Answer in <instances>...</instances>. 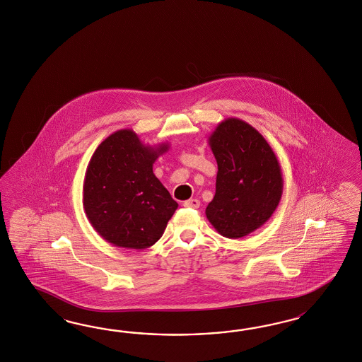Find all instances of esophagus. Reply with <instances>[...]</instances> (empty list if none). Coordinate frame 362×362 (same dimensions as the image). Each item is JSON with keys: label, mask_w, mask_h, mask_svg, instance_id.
I'll return each instance as SVG.
<instances>
[{"label": "esophagus", "mask_w": 362, "mask_h": 362, "mask_svg": "<svg viewBox=\"0 0 362 362\" xmlns=\"http://www.w3.org/2000/svg\"><path fill=\"white\" fill-rule=\"evenodd\" d=\"M184 206L192 207V209H198L199 207V201L196 198H192V199H187L184 202Z\"/></svg>", "instance_id": "34e87169"}]
</instances>
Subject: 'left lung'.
<instances>
[{
	"label": "left lung",
	"mask_w": 362,
	"mask_h": 362,
	"mask_svg": "<svg viewBox=\"0 0 362 362\" xmlns=\"http://www.w3.org/2000/svg\"><path fill=\"white\" fill-rule=\"evenodd\" d=\"M217 160L216 194L209 222L223 237L238 239L263 226L283 194L279 161L267 140L246 122L228 117L209 136Z\"/></svg>",
	"instance_id": "8db88e82"
}]
</instances>
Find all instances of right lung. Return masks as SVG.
Returning a JSON list of instances; mask_svg holds the SVG:
<instances>
[{
  "label": "right lung",
  "instance_id": "right-lung-1",
  "mask_svg": "<svg viewBox=\"0 0 362 362\" xmlns=\"http://www.w3.org/2000/svg\"><path fill=\"white\" fill-rule=\"evenodd\" d=\"M168 143L145 145L132 129L103 140L88 163L83 207L100 237L117 247L144 250L163 237L178 204L153 173Z\"/></svg>",
  "mask_w": 362,
  "mask_h": 362
}]
</instances>
